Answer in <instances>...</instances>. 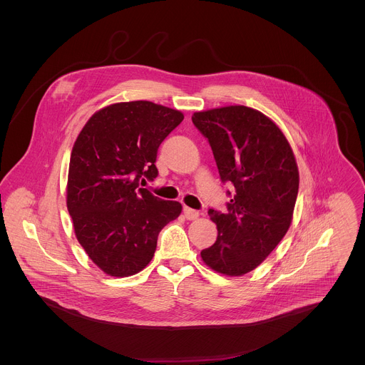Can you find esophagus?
<instances>
[{
    "mask_svg": "<svg viewBox=\"0 0 365 365\" xmlns=\"http://www.w3.org/2000/svg\"><path fill=\"white\" fill-rule=\"evenodd\" d=\"M182 212H184V216H185L188 220H194V219H197V217L200 216V212H198V210L188 208V207H184Z\"/></svg>",
    "mask_w": 365,
    "mask_h": 365,
    "instance_id": "1",
    "label": "esophagus"
}]
</instances>
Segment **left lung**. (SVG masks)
<instances>
[{"label":"left lung","mask_w":365,"mask_h":365,"mask_svg":"<svg viewBox=\"0 0 365 365\" xmlns=\"http://www.w3.org/2000/svg\"><path fill=\"white\" fill-rule=\"evenodd\" d=\"M192 122L208 139L220 180L235 187L227 213L208 210L217 239L201 257L216 272L240 277L257 268L288 232L298 164L282 130L257 109L213 108L195 112Z\"/></svg>","instance_id":"1"}]
</instances>
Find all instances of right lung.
Listing matches in <instances>:
<instances>
[{
	"instance_id": "1",
	"label": "right lung",
	"mask_w": 365,
	"mask_h": 365,
	"mask_svg": "<svg viewBox=\"0 0 365 365\" xmlns=\"http://www.w3.org/2000/svg\"><path fill=\"white\" fill-rule=\"evenodd\" d=\"M182 119V112L150 101L116 103L97 110L74 142L67 209L78 243L110 277L142 271L160 230L182 210L140 187L156 178L157 149Z\"/></svg>"
}]
</instances>
